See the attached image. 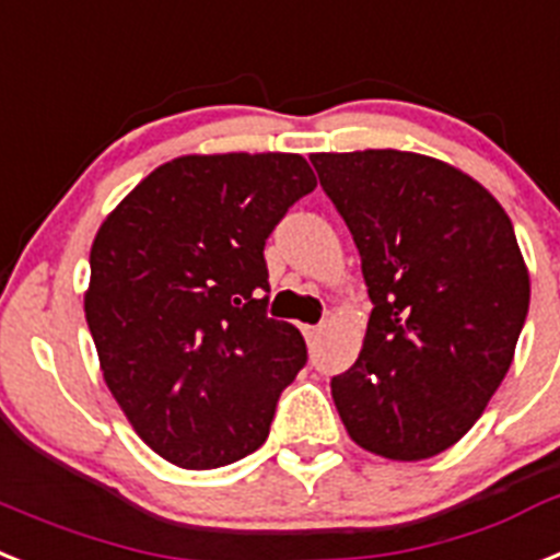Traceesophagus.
<instances>
[{
  "label": "esophagus",
  "mask_w": 560,
  "mask_h": 560,
  "mask_svg": "<svg viewBox=\"0 0 560 560\" xmlns=\"http://www.w3.org/2000/svg\"><path fill=\"white\" fill-rule=\"evenodd\" d=\"M319 331H323L319 326H303V334H305V339H308V342H314V339L319 337Z\"/></svg>",
  "instance_id": "34e87169"
}]
</instances>
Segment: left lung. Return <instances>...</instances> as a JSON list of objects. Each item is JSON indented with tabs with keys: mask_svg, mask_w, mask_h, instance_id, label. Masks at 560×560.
Returning a JSON list of instances; mask_svg holds the SVG:
<instances>
[{
	"mask_svg": "<svg viewBox=\"0 0 560 560\" xmlns=\"http://www.w3.org/2000/svg\"><path fill=\"white\" fill-rule=\"evenodd\" d=\"M312 164L374 303L360 357L331 380L339 419L376 456H436L485 413L527 319L513 223L479 180L436 158L317 152Z\"/></svg>",
	"mask_w": 560,
	"mask_h": 560,
	"instance_id": "8db88e82",
	"label": "left lung"
}]
</instances>
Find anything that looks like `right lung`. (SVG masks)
<instances>
[{"label": "right lung", "mask_w": 560, "mask_h": 560, "mask_svg": "<svg viewBox=\"0 0 560 560\" xmlns=\"http://www.w3.org/2000/svg\"><path fill=\"white\" fill-rule=\"evenodd\" d=\"M314 186L291 152L184 155L95 234L84 314L104 382L172 465L212 470L255 453L308 360L303 334L266 314L262 248Z\"/></svg>", "instance_id": "add662e5"}]
</instances>
